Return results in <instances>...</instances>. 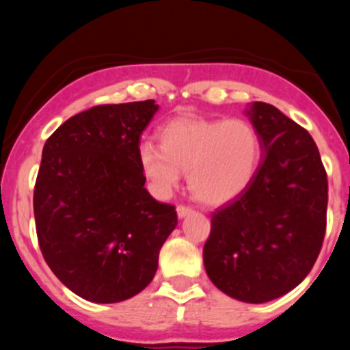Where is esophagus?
<instances>
[{"label": "esophagus", "mask_w": 350, "mask_h": 350, "mask_svg": "<svg viewBox=\"0 0 350 350\" xmlns=\"http://www.w3.org/2000/svg\"><path fill=\"white\" fill-rule=\"evenodd\" d=\"M176 211H178L179 218H185V217H188L193 210L189 206H185V204H179V206L176 208Z\"/></svg>", "instance_id": "1"}]
</instances>
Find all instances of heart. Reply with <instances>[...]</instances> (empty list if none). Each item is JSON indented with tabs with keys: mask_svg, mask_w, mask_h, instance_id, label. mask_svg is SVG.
I'll return each mask as SVG.
<instances>
[{
	"mask_svg": "<svg viewBox=\"0 0 350 350\" xmlns=\"http://www.w3.org/2000/svg\"><path fill=\"white\" fill-rule=\"evenodd\" d=\"M262 142L245 120L185 116L167 123L161 147L140 146L144 176L159 196H167L188 172L191 193L204 204H224L242 195L257 174Z\"/></svg>",
	"mask_w": 350,
	"mask_h": 350,
	"instance_id": "b5f03b06",
	"label": "heart"
}]
</instances>
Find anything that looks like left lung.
Masks as SVG:
<instances>
[{
	"label": "left lung",
	"mask_w": 350,
	"mask_h": 350,
	"mask_svg": "<svg viewBox=\"0 0 350 350\" xmlns=\"http://www.w3.org/2000/svg\"><path fill=\"white\" fill-rule=\"evenodd\" d=\"M247 115L262 142V161L249 188L211 213L203 262L225 295L266 303L312 271L325 237L328 183L303 126L260 101Z\"/></svg>",
	"instance_id": "obj_1"
}]
</instances>
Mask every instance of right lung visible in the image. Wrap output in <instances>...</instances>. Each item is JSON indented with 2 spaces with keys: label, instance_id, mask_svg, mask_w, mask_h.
<instances>
[{
  "label": "right lung",
  "instance_id": "obj_1",
  "mask_svg": "<svg viewBox=\"0 0 350 350\" xmlns=\"http://www.w3.org/2000/svg\"><path fill=\"white\" fill-rule=\"evenodd\" d=\"M154 100L100 105L70 116L45 142L33 191L38 245L62 284L118 303L154 280L176 208L144 188L140 135Z\"/></svg>",
  "mask_w": 350,
  "mask_h": 350
}]
</instances>
